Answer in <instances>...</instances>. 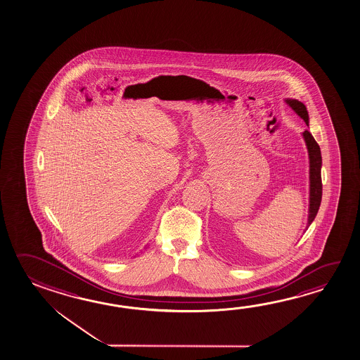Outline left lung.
<instances>
[{"instance_id": "left-lung-1", "label": "left lung", "mask_w": 360, "mask_h": 360, "mask_svg": "<svg viewBox=\"0 0 360 360\" xmlns=\"http://www.w3.org/2000/svg\"><path fill=\"white\" fill-rule=\"evenodd\" d=\"M286 104H288L293 112L301 117L306 124L309 126V113L306 110L305 104L300 102L297 99L292 98H286L285 99ZM302 137L305 140L307 153H309V164H310V170H309V179H310V199H309V218H307V226H310L311 223L315 219L320 202H321V196H323V184H321V151L320 146L317 145L316 141L312 137V134L309 131L302 132Z\"/></svg>"}]
</instances>
